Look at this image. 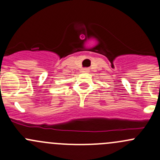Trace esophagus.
I'll use <instances>...</instances> for the list:
<instances>
[{"label": "esophagus", "mask_w": 160, "mask_h": 160, "mask_svg": "<svg viewBox=\"0 0 160 160\" xmlns=\"http://www.w3.org/2000/svg\"><path fill=\"white\" fill-rule=\"evenodd\" d=\"M83 72H89V69H88V68H84V69H83Z\"/></svg>", "instance_id": "34e87169"}]
</instances>
